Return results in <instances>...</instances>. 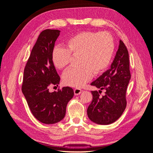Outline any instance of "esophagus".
Returning <instances> with one entry per match:
<instances>
[{"instance_id": "obj_1", "label": "esophagus", "mask_w": 153, "mask_h": 153, "mask_svg": "<svg viewBox=\"0 0 153 153\" xmlns=\"http://www.w3.org/2000/svg\"><path fill=\"white\" fill-rule=\"evenodd\" d=\"M83 92V91L80 89H79V88H76V89H74V93H75V95H78L81 94L82 92Z\"/></svg>"}]
</instances>
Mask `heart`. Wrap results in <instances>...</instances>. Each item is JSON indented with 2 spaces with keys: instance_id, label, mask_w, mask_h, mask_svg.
I'll return each instance as SVG.
<instances>
[{
  "instance_id": "1",
  "label": "heart",
  "mask_w": 153,
  "mask_h": 153,
  "mask_svg": "<svg viewBox=\"0 0 153 153\" xmlns=\"http://www.w3.org/2000/svg\"><path fill=\"white\" fill-rule=\"evenodd\" d=\"M66 48L57 46L52 52V61L59 69L66 68L72 55H79L80 65L69 69L63 74L64 83L67 85L80 87L89 81L93 73L99 75L107 68L112 61L115 42L108 32L84 31L69 38Z\"/></svg>"
}]
</instances>
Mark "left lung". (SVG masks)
<instances>
[{"label": "left lung", "mask_w": 153, "mask_h": 153, "mask_svg": "<svg viewBox=\"0 0 153 153\" xmlns=\"http://www.w3.org/2000/svg\"><path fill=\"white\" fill-rule=\"evenodd\" d=\"M131 78L128 51L120 40L119 48L110 69L91 83L99 91H91L92 100L88 106L91 121L99 124H110L121 116L126 107V91ZM105 94L101 95L102 90Z\"/></svg>", "instance_id": "left-lung-1"}]
</instances>
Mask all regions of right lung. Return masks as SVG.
Wrapping results in <instances>:
<instances>
[{"instance_id": "right-lung-1", "label": "right lung", "mask_w": 153, "mask_h": 153, "mask_svg": "<svg viewBox=\"0 0 153 153\" xmlns=\"http://www.w3.org/2000/svg\"><path fill=\"white\" fill-rule=\"evenodd\" d=\"M60 30L46 29L39 35L25 65L22 91L32 114L44 124L61 121L66 106L74 96L71 87L50 92L49 87L59 84L60 76L52 61V52Z\"/></svg>"}]
</instances>
